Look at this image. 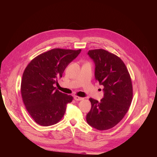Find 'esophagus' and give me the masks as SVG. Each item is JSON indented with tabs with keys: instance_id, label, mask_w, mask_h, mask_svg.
<instances>
[{
	"instance_id": "1",
	"label": "esophagus",
	"mask_w": 157,
	"mask_h": 157,
	"mask_svg": "<svg viewBox=\"0 0 157 157\" xmlns=\"http://www.w3.org/2000/svg\"><path fill=\"white\" fill-rule=\"evenodd\" d=\"M74 99H75V100H76V101H80V100H82L83 98H81V97H78V96H76L74 97Z\"/></svg>"
}]
</instances>
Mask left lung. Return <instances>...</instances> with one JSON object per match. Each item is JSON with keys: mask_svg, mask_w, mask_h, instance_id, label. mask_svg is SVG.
I'll return each instance as SVG.
<instances>
[{"mask_svg": "<svg viewBox=\"0 0 157 157\" xmlns=\"http://www.w3.org/2000/svg\"><path fill=\"white\" fill-rule=\"evenodd\" d=\"M95 63V78L103 86L100 101L90 98L92 107L86 115L88 124L98 130L111 129L128 112L133 97L130 75L117 56L103 49L89 50Z\"/></svg>", "mask_w": 157, "mask_h": 157, "instance_id": "8db88e82", "label": "left lung"}]
</instances>
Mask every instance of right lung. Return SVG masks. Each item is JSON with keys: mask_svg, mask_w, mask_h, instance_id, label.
Wrapping results in <instances>:
<instances>
[{"mask_svg": "<svg viewBox=\"0 0 157 157\" xmlns=\"http://www.w3.org/2000/svg\"><path fill=\"white\" fill-rule=\"evenodd\" d=\"M80 52L54 48L37 56L27 65L21 79V93L26 109L37 124L51 126L63 117L67 104L73 98L59 92L54 84Z\"/></svg>", "mask_w": 157, "mask_h": 157, "instance_id": "1", "label": "right lung"}]
</instances>
